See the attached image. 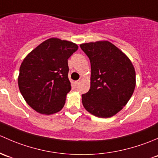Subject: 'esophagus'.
Instances as JSON below:
<instances>
[{
    "instance_id": "esophagus-1",
    "label": "esophagus",
    "mask_w": 158,
    "mask_h": 158,
    "mask_svg": "<svg viewBox=\"0 0 158 158\" xmlns=\"http://www.w3.org/2000/svg\"><path fill=\"white\" fill-rule=\"evenodd\" d=\"M80 82H81V81H75V82H74V84H75V86H77L78 85V84H80Z\"/></svg>"
}]
</instances>
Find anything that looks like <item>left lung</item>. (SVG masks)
<instances>
[{"mask_svg":"<svg viewBox=\"0 0 158 158\" xmlns=\"http://www.w3.org/2000/svg\"><path fill=\"white\" fill-rule=\"evenodd\" d=\"M80 47L91 65L90 87L82 95L83 106L95 116H113L127 104L134 92V66L127 55L109 41L83 43Z\"/></svg>","mask_w":158,"mask_h":158,"instance_id":"1","label":"left lung"}]
</instances>
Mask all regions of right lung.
<instances>
[{"mask_svg": "<svg viewBox=\"0 0 158 158\" xmlns=\"http://www.w3.org/2000/svg\"><path fill=\"white\" fill-rule=\"evenodd\" d=\"M77 44L58 38L45 40L26 56L19 68L18 86L27 104L37 113L52 115L64 107L71 89L68 59Z\"/></svg>", "mask_w": 158, "mask_h": 158, "instance_id": "add662e5", "label": "right lung"}]
</instances>
